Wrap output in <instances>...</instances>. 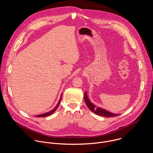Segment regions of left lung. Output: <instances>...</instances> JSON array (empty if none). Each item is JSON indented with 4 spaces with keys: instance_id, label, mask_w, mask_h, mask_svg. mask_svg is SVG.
<instances>
[{
    "instance_id": "1",
    "label": "left lung",
    "mask_w": 153,
    "mask_h": 153,
    "mask_svg": "<svg viewBox=\"0 0 153 153\" xmlns=\"http://www.w3.org/2000/svg\"><path fill=\"white\" fill-rule=\"evenodd\" d=\"M84 100H85L86 105H87V106L88 107L90 110L92 112L94 113L95 114H96L97 115H99L100 116L106 117H115V116H117L119 115V114H114L110 111H108L107 110H104V109H102L100 107H96V105H94L93 103H92L90 101L86 91L85 92V94H84Z\"/></svg>"
}]
</instances>
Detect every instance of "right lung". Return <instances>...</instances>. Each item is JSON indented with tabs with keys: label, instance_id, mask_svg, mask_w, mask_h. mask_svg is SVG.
<instances>
[{
	"label": "right lung",
	"instance_id": "obj_1",
	"mask_svg": "<svg viewBox=\"0 0 153 153\" xmlns=\"http://www.w3.org/2000/svg\"><path fill=\"white\" fill-rule=\"evenodd\" d=\"M62 94H61V96H60V100H59V102H58V103H57V105L56 106V107L53 109V110H51L50 111H49V112H47V113H44V114H39V115H37V116H36V117H47V116H50V115H51V114H53V113H54L55 112V111L57 110V108H58V106H59V104H60V101H61V99H62Z\"/></svg>",
	"mask_w": 153,
	"mask_h": 153
}]
</instances>
